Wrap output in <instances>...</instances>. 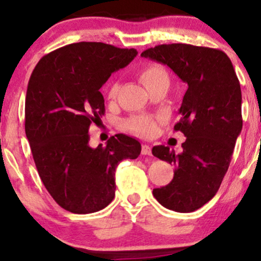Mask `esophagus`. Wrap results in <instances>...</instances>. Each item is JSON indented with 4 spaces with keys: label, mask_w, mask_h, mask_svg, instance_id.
<instances>
[{
    "label": "esophagus",
    "mask_w": 261,
    "mask_h": 261,
    "mask_svg": "<svg viewBox=\"0 0 261 261\" xmlns=\"http://www.w3.org/2000/svg\"><path fill=\"white\" fill-rule=\"evenodd\" d=\"M142 154L151 155V148L148 146V144H143V146H142Z\"/></svg>",
    "instance_id": "1"
}]
</instances>
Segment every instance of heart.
Here are the masks:
<instances>
[{
	"instance_id": "obj_1",
	"label": "heart",
	"mask_w": 261,
	"mask_h": 261,
	"mask_svg": "<svg viewBox=\"0 0 261 261\" xmlns=\"http://www.w3.org/2000/svg\"><path fill=\"white\" fill-rule=\"evenodd\" d=\"M138 79L142 82V84L148 89V91L154 90L159 87H169L170 77L167 73L166 68L163 65L158 62H151L141 68L138 72ZM120 84L118 81H112L107 88V97L108 100H115L119 92ZM127 126L134 133L144 135V136H151L155 133V121L148 117L143 115H137L133 117L127 121Z\"/></svg>"
}]
</instances>
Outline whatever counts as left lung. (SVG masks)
<instances>
[{"mask_svg":"<svg viewBox=\"0 0 261 261\" xmlns=\"http://www.w3.org/2000/svg\"><path fill=\"white\" fill-rule=\"evenodd\" d=\"M141 57L169 66L184 83L174 130L187 137L183 151L155 146L154 156L174 166L173 179L153 190L166 208L194 212L218 191L229 169L237 137L242 130V95L231 60L219 49L183 43L149 48Z\"/></svg>","mask_w":261,"mask_h":261,"instance_id":"1","label":"left lung"}]
</instances>
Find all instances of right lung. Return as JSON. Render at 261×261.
Masks as SVG:
<instances>
[{"mask_svg": "<svg viewBox=\"0 0 261 261\" xmlns=\"http://www.w3.org/2000/svg\"><path fill=\"white\" fill-rule=\"evenodd\" d=\"M136 49L101 42L65 45L43 57L30 77L25 133L45 189L77 214L97 212L115 194V169L136 159L141 143L118 134L106 146H89V126L105 114L100 89L136 58Z\"/></svg>", "mask_w": 261, "mask_h": 261, "instance_id": "1", "label": "right lung"}]
</instances>
